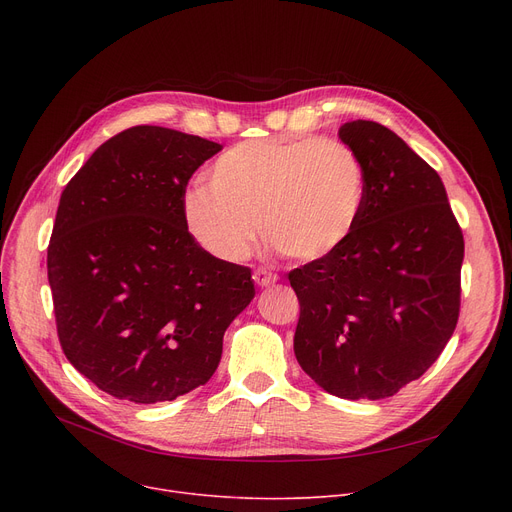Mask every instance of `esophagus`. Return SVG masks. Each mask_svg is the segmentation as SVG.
<instances>
[{
    "instance_id": "34e87169",
    "label": "esophagus",
    "mask_w": 512,
    "mask_h": 512,
    "mask_svg": "<svg viewBox=\"0 0 512 512\" xmlns=\"http://www.w3.org/2000/svg\"><path fill=\"white\" fill-rule=\"evenodd\" d=\"M253 280L257 282V286H270V284H274L278 278L272 274V272H267L265 267H259V270H255L253 272Z\"/></svg>"
}]
</instances>
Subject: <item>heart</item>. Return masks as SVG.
Listing matches in <instances>:
<instances>
[{
  "label": "heart",
  "mask_w": 512,
  "mask_h": 512,
  "mask_svg": "<svg viewBox=\"0 0 512 512\" xmlns=\"http://www.w3.org/2000/svg\"><path fill=\"white\" fill-rule=\"evenodd\" d=\"M365 166L334 137L242 141L213 161L207 182L186 188V230L215 259L249 257L259 238L286 257L317 261L338 251L359 224Z\"/></svg>",
  "instance_id": "b5f03b06"
}]
</instances>
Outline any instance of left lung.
Returning a JSON list of instances; mask_svg holds the SVG:
<instances>
[{"mask_svg":"<svg viewBox=\"0 0 512 512\" xmlns=\"http://www.w3.org/2000/svg\"><path fill=\"white\" fill-rule=\"evenodd\" d=\"M338 137L365 166L357 228L288 274L301 315L294 355L348 400L394 396L444 351L461 309L465 240L438 172L390 128L355 120Z\"/></svg>","mask_w":512,"mask_h":512,"instance_id":"left-lung-1","label":"left lung"}]
</instances>
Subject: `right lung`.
Listing matches in <instances>:
<instances>
[{"instance_id": "obj_1", "label": "right lung", "mask_w": 512, "mask_h": 512, "mask_svg": "<svg viewBox=\"0 0 512 512\" xmlns=\"http://www.w3.org/2000/svg\"><path fill=\"white\" fill-rule=\"evenodd\" d=\"M222 151L195 134L132 126L66 184L47 278L66 359L99 390L153 405L209 382L255 286L215 259L182 218L186 184Z\"/></svg>"}]
</instances>
